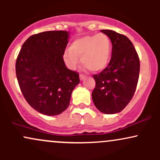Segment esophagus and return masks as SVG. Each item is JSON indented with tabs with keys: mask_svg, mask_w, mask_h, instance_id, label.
Here are the masks:
<instances>
[{
	"mask_svg": "<svg viewBox=\"0 0 160 160\" xmlns=\"http://www.w3.org/2000/svg\"><path fill=\"white\" fill-rule=\"evenodd\" d=\"M86 78V75L85 74H80V79L81 80H83V79Z\"/></svg>",
	"mask_w": 160,
	"mask_h": 160,
	"instance_id": "obj_1",
	"label": "esophagus"
}]
</instances>
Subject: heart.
Masks as SVG:
<instances>
[{"instance_id":"b5f03b06","label":"heart","mask_w":160,"mask_h":160,"mask_svg":"<svg viewBox=\"0 0 160 160\" xmlns=\"http://www.w3.org/2000/svg\"><path fill=\"white\" fill-rule=\"evenodd\" d=\"M111 40L107 34H97L82 37L71 43L69 49L64 53V59L68 67L75 69L81 62L92 71H99L108 65L111 59Z\"/></svg>"}]
</instances>
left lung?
<instances>
[{
    "mask_svg": "<svg viewBox=\"0 0 160 160\" xmlns=\"http://www.w3.org/2000/svg\"><path fill=\"white\" fill-rule=\"evenodd\" d=\"M101 32L111 40V58L106 68L93 75L95 86L92 98L98 111L113 114L122 111L132 98L138 81L140 61L127 37L111 30Z\"/></svg>",
    "mask_w": 160,
    "mask_h": 160,
    "instance_id": "1",
    "label": "left lung"
}]
</instances>
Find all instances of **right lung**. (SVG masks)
<instances>
[{
    "instance_id": "right-lung-1",
    "label": "right lung",
    "mask_w": 160,
    "mask_h": 160,
    "mask_svg": "<svg viewBox=\"0 0 160 160\" xmlns=\"http://www.w3.org/2000/svg\"><path fill=\"white\" fill-rule=\"evenodd\" d=\"M68 38L65 31L34 34L25 40L16 58V78L24 98L43 114L65 111L80 82L78 73L68 68L63 59Z\"/></svg>"
}]
</instances>
